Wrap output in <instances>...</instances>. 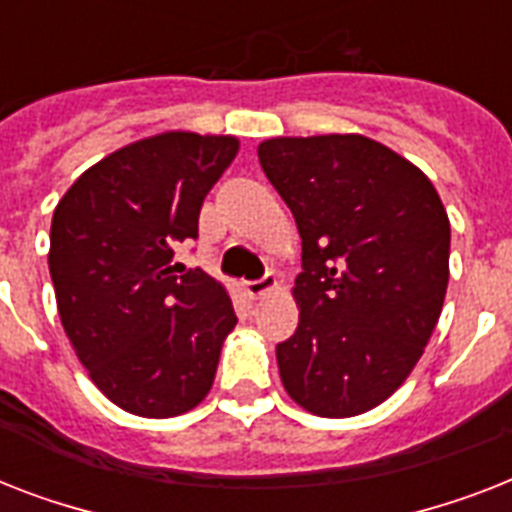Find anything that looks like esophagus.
Returning <instances> with one entry per match:
<instances>
[{"label": "esophagus", "mask_w": 512, "mask_h": 512, "mask_svg": "<svg viewBox=\"0 0 512 512\" xmlns=\"http://www.w3.org/2000/svg\"><path fill=\"white\" fill-rule=\"evenodd\" d=\"M273 289H279V279H276L273 273H265L263 279L257 281H247V295L252 297V300H260V297L273 292Z\"/></svg>", "instance_id": "34e87169"}]
</instances>
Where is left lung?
Wrapping results in <instances>:
<instances>
[{"label":"left lung","instance_id":"1","mask_svg":"<svg viewBox=\"0 0 512 512\" xmlns=\"http://www.w3.org/2000/svg\"><path fill=\"white\" fill-rule=\"evenodd\" d=\"M260 167L303 239L300 324L276 345L292 401L356 417L393 396L438 324L449 217L425 172L364 135L271 138Z\"/></svg>","mask_w":512,"mask_h":512}]
</instances>
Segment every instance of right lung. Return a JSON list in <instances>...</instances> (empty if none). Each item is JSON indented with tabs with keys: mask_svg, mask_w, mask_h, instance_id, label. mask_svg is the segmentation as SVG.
<instances>
[{
	"mask_svg": "<svg viewBox=\"0 0 512 512\" xmlns=\"http://www.w3.org/2000/svg\"><path fill=\"white\" fill-rule=\"evenodd\" d=\"M239 154L233 135L162 132L119 148L58 201L50 276L90 380L138 417H177L212 388L231 297L175 247L199 236L204 196Z\"/></svg>",
	"mask_w": 512,
	"mask_h": 512,
	"instance_id": "1",
	"label": "right lung"
}]
</instances>
